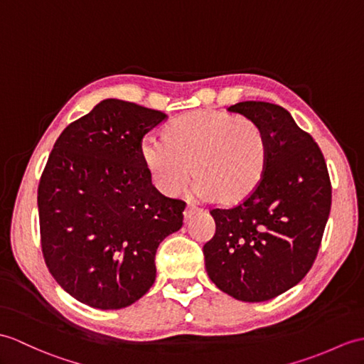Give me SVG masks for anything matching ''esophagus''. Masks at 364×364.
Listing matches in <instances>:
<instances>
[{"mask_svg":"<svg viewBox=\"0 0 364 364\" xmlns=\"http://www.w3.org/2000/svg\"><path fill=\"white\" fill-rule=\"evenodd\" d=\"M197 214V209L193 208V206H186V209H184V213H183V217H184V222H188L189 218H192L193 215Z\"/></svg>","mask_w":364,"mask_h":364,"instance_id":"34e87169","label":"esophagus"}]
</instances>
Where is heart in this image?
I'll use <instances>...</instances> for the list:
<instances>
[{
  "label": "heart",
  "instance_id": "1",
  "mask_svg": "<svg viewBox=\"0 0 364 364\" xmlns=\"http://www.w3.org/2000/svg\"><path fill=\"white\" fill-rule=\"evenodd\" d=\"M139 159L164 196L180 193L191 178L205 201L234 208L257 191L267 171L268 141L262 127L217 109H197L163 127L159 141L144 139Z\"/></svg>",
  "mask_w": 364,
  "mask_h": 364
}]
</instances>
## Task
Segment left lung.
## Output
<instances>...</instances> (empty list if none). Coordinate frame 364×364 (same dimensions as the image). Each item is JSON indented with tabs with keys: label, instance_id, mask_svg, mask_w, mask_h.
<instances>
[{
	"label": "left lung",
	"instance_id": "1",
	"mask_svg": "<svg viewBox=\"0 0 364 364\" xmlns=\"http://www.w3.org/2000/svg\"><path fill=\"white\" fill-rule=\"evenodd\" d=\"M256 121L268 141L257 191L232 209H213L215 235L203 247L210 281L243 302H264L309 273L331 214L324 156L285 108L247 100L228 108Z\"/></svg>",
	"mask_w": 364,
	"mask_h": 364
}]
</instances>
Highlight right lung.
Segmentation results:
<instances>
[{
	"label": "right lung",
	"instance_id": "right-lung-1",
	"mask_svg": "<svg viewBox=\"0 0 364 364\" xmlns=\"http://www.w3.org/2000/svg\"><path fill=\"white\" fill-rule=\"evenodd\" d=\"M156 109L105 99L62 132L38 184L41 248L62 289L90 307L117 310L156 277L155 255L183 226L186 203L164 197L139 159Z\"/></svg>",
	"mask_w": 364,
	"mask_h": 364
}]
</instances>
